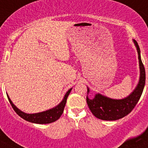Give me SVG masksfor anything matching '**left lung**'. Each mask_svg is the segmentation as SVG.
Returning <instances> with one entry per match:
<instances>
[{
    "instance_id": "1",
    "label": "left lung",
    "mask_w": 148,
    "mask_h": 148,
    "mask_svg": "<svg viewBox=\"0 0 148 148\" xmlns=\"http://www.w3.org/2000/svg\"><path fill=\"white\" fill-rule=\"evenodd\" d=\"M138 52L139 67H140V79L136 88L129 96L124 99L116 100L96 94L93 99L87 97V103L92 114L101 120L114 121L125 117L135 108L143 92L145 84V70L141 59L140 49L136 40H133ZM89 89L87 88V93Z\"/></svg>"
}]
</instances>
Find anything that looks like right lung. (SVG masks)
<instances>
[{
	"instance_id": "obj_1",
	"label": "right lung",
	"mask_w": 148,
	"mask_h": 148,
	"mask_svg": "<svg viewBox=\"0 0 148 148\" xmlns=\"http://www.w3.org/2000/svg\"><path fill=\"white\" fill-rule=\"evenodd\" d=\"M71 90L72 89L68 90L67 92L65 94V96L64 98V99H63L62 101L58 106H56V108L49 110L44 111V112H41V113H34V114H28V113H25L22 112V111H21L20 110L18 109L13 104V103L12 102V101L10 100V99L9 98L8 95L7 97L9 101H10V103L11 104L13 110L22 119H23L26 121H29V122L36 123V124H49V123L54 122V121H56V120H58L61 117L63 112H64V109L65 104H66V99H67L68 95L70 94Z\"/></svg>"
}]
</instances>
